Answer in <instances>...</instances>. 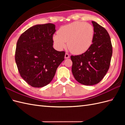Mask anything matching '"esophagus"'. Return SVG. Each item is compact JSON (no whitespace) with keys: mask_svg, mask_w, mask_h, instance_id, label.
Segmentation results:
<instances>
[{"mask_svg":"<svg viewBox=\"0 0 125 125\" xmlns=\"http://www.w3.org/2000/svg\"><path fill=\"white\" fill-rule=\"evenodd\" d=\"M69 57H70L68 53H66V54H65V58H66V59H67V58H69Z\"/></svg>","mask_w":125,"mask_h":125,"instance_id":"obj_1","label":"esophagus"}]
</instances>
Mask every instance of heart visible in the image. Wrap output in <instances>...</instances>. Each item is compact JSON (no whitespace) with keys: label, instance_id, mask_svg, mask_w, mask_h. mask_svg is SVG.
<instances>
[{"label":"heart","instance_id":"obj_1","mask_svg":"<svg viewBox=\"0 0 125 125\" xmlns=\"http://www.w3.org/2000/svg\"><path fill=\"white\" fill-rule=\"evenodd\" d=\"M94 37L93 26L84 22L76 21L62 26L57 34L52 36V41L57 49L61 50L67 42L69 49L76 55L84 54L89 49Z\"/></svg>","mask_w":125,"mask_h":125}]
</instances>
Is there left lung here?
<instances>
[{"label":"left lung","mask_w":125,"mask_h":125,"mask_svg":"<svg viewBox=\"0 0 125 125\" xmlns=\"http://www.w3.org/2000/svg\"><path fill=\"white\" fill-rule=\"evenodd\" d=\"M92 44L87 52L71 56L72 73L76 80L85 85L99 83L106 74L112 55V46L107 31L94 21Z\"/></svg>","instance_id":"1"}]
</instances>
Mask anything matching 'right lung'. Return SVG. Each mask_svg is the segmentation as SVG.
Returning <instances> with one entry per match:
<instances>
[{"mask_svg": "<svg viewBox=\"0 0 125 125\" xmlns=\"http://www.w3.org/2000/svg\"><path fill=\"white\" fill-rule=\"evenodd\" d=\"M52 23L36 25L18 39L15 60L20 76L31 86L42 87L52 80L58 66L64 60V52L53 48Z\"/></svg>", "mask_w": 125, "mask_h": 125, "instance_id": "obj_1", "label": "right lung"}]
</instances>
